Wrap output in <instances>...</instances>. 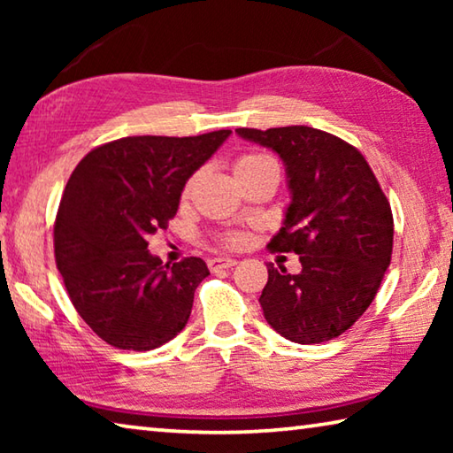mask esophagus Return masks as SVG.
I'll use <instances>...</instances> for the list:
<instances>
[{
  "instance_id": "esophagus-1",
  "label": "esophagus",
  "mask_w": 453,
  "mask_h": 453,
  "mask_svg": "<svg viewBox=\"0 0 453 453\" xmlns=\"http://www.w3.org/2000/svg\"><path fill=\"white\" fill-rule=\"evenodd\" d=\"M234 265H237V259H234V257H213L210 262V267L213 272L229 270V267H234Z\"/></svg>"
}]
</instances>
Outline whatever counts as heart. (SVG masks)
Returning <instances> with one entry per match:
<instances>
[{"label": "heart", "instance_id": "b5f03b06", "mask_svg": "<svg viewBox=\"0 0 453 453\" xmlns=\"http://www.w3.org/2000/svg\"><path fill=\"white\" fill-rule=\"evenodd\" d=\"M267 162H272V159L265 157V156H257V153H250V156H242V157L237 159V162L234 164V175L243 173V172H250V170H254V167L262 165V164H267ZM188 191H189V186L186 188V194H188ZM226 243H229V245L242 243V235H237V234L227 235V237H226Z\"/></svg>", "mask_w": 453, "mask_h": 453}]
</instances>
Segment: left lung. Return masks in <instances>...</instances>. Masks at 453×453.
I'll return each instance as SVG.
<instances>
[{
  "label": "left lung",
  "mask_w": 453,
  "mask_h": 453,
  "mask_svg": "<svg viewBox=\"0 0 453 453\" xmlns=\"http://www.w3.org/2000/svg\"><path fill=\"white\" fill-rule=\"evenodd\" d=\"M235 134L286 165L289 203L270 245L302 262L300 273L267 264L264 318L289 342L334 340L370 308L392 259L389 202L362 153L332 134L308 126Z\"/></svg>",
  "instance_id": "8db88e82"
}]
</instances>
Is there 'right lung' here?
<instances>
[{
	"instance_id": "add662e5",
	"label": "right lung",
	"mask_w": 453,
	"mask_h": 453,
	"mask_svg": "<svg viewBox=\"0 0 453 453\" xmlns=\"http://www.w3.org/2000/svg\"><path fill=\"white\" fill-rule=\"evenodd\" d=\"M229 135L121 137L73 170L53 227L56 264L73 308L110 346L150 351L186 327L208 265H164L148 237L165 229L188 180Z\"/></svg>"
}]
</instances>
